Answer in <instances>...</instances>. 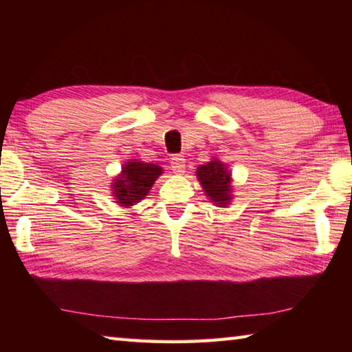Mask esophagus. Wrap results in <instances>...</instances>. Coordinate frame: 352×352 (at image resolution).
<instances>
[{"label": "esophagus", "instance_id": "34e87169", "mask_svg": "<svg viewBox=\"0 0 352 352\" xmlns=\"http://www.w3.org/2000/svg\"><path fill=\"white\" fill-rule=\"evenodd\" d=\"M170 168L174 170L175 175H182L184 169H186V164H184V158L182 155H174V157L170 158Z\"/></svg>", "mask_w": 352, "mask_h": 352}]
</instances>
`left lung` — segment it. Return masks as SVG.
I'll list each match as a JSON object with an SVG mask.
<instances>
[{
	"label": "left lung",
	"instance_id": "obj_1",
	"mask_svg": "<svg viewBox=\"0 0 352 352\" xmlns=\"http://www.w3.org/2000/svg\"><path fill=\"white\" fill-rule=\"evenodd\" d=\"M197 180L201 189L214 205L219 208H226L233 200V178L228 170L226 163L217 158H211V162L201 164L195 170Z\"/></svg>",
	"mask_w": 352,
	"mask_h": 352
}]
</instances>
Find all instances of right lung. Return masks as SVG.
<instances>
[{"mask_svg":"<svg viewBox=\"0 0 352 352\" xmlns=\"http://www.w3.org/2000/svg\"><path fill=\"white\" fill-rule=\"evenodd\" d=\"M163 174V168L140 160H129L122 164V170L113 178L111 197L121 208H132L151 192L153 183Z\"/></svg>","mask_w":352,"mask_h":352,"instance_id":"1","label":"right lung"}]
</instances>
